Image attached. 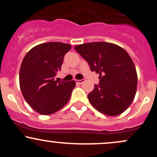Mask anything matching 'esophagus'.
<instances>
[{
  "label": "esophagus",
  "mask_w": 157,
  "mask_h": 157,
  "mask_svg": "<svg viewBox=\"0 0 157 157\" xmlns=\"http://www.w3.org/2000/svg\"><path fill=\"white\" fill-rule=\"evenodd\" d=\"M84 81H85L84 79H82V80H76V82H77V84H80H80H82V82H84Z\"/></svg>",
  "instance_id": "1"
}]
</instances>
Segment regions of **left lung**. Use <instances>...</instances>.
Segmentation results:
<instances>
[{
	"mask_svg": "<svg viewBox=\"0 0 157 157\" xmlns=\"http://www.w3.org/2000/svg\"><path fill=\"white\" fill-rule=\"evenodd\" d=\"M75 48L87 61L91 71L100 74V83L88 95L91 105L109 116L124 112L134 100L137 87L136 68L128 52L106 42L81 44Z\"/></svg>",
	"mask_w": 157,
	"mask_h": 157,
	"instance_id": "obj_1",
	"label": "left lung"
}]
</instances>
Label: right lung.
Segmentation results:
<instances>
[{
	"label": "right lung",
	"mask_w": 157,
	"mask_h": 157,
	"mask_svg": "<svg viewBox=\"0 0 157 157\" xmlns=\"http://www.w3.org/2000/svg\"><path fill=\"white\" fill-rule=\"evenodd\" d=\"M71 48L63 43H45L32 48L23 58L19 75L21 92L27 103L40 114L57 112L71 97L75 81L55 80Z\"/></svg>",
	"instance_id": "1"
}]
</instances>
